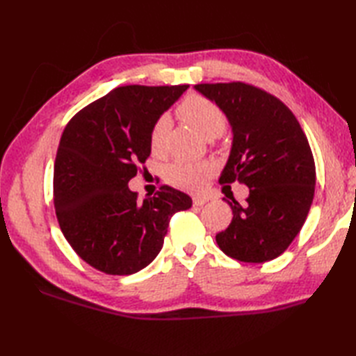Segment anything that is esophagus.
Instances as JSON below:
<instances>
[{
  "label": "esophagus",
  "mask_w": 356,
  "mask_h": 356,
  "mask_svg": "<svg viewBox=\"0 0 356 356\" xmlns=\"http://www.w3.org/2000/svg\"><path fill=\"white\" fill-rule=\"evenodd\" d=\"M207 202H209V197H207V195H195V197H193L194 207H202V205H205Z\"/></svg>",
  "instance_id": "esophagus-1"
}]
</instances>
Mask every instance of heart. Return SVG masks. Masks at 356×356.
<instances>
[{"mask_svg": "<svg viewBox=\"0 0 356 356\" xmlns=\"http://www.w3.org/2000/svg\"><path fill=\"white\" fill-rule=\"evenodd\" d=\"M177 116L185 124L194 128L205 139H216L226 128V116L216 102L202 95H190L179 104ZM170 120L166 116L159 118L149 133V147L153 153H161ZM213 165L209 162H174L166 171V179L174 186L188 191H197L205 185Z\"/></svg>", "mask_w": 356, "mask_h": 356, "instance_id": "obj_1", "label": "heart"}]
</instances>
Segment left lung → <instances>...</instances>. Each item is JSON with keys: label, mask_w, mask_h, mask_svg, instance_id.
<instances>
[{"label": "left lung", "mask_w": 356, "mask_h": 356, "mask_svg": "<svg viewBox=\"0 0 356 356\" xmlns=\"http://www.w3.org/2000/svg\"><path fill=\"white\" fill-rule=\"evenodd\" d=\"M216 102L232 130V147L218 182L245 184V205L232 209L228 228L216 241L222 251L245 263H264L282 255L303 228L315 193V162L306 134L286 105L245 82L197 84Z\"/></svg>", "instance_id": "obj_1"}]
</instances>
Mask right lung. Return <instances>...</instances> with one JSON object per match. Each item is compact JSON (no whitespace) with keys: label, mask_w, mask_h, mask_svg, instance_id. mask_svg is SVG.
<instances>
[{"label":"right lung","mask_w":356,"mask_h":356,"mask_svg":"<svg viewBox=\"0 0 356 356\" xmlns=\"http://www.w3.org/2000/svg\"><path fill=\"white\" fill-rule=\"evenodd\" d=\"M188 87H118L67 124L53 202L64 237L95 269L130 275L148 266L161 252L172 214L191 208L190 195L171 186L143 202L128 188L151 153V128Z\"/></svg>","instance_id":"add662e5"}]
</instances>
